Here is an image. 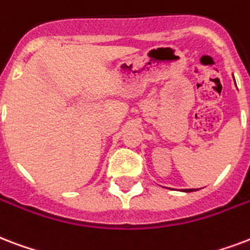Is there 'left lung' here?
<instances>
[{
	"label": "left lung",
	"instance_id": "1",
	"mask_svg": "<svg viewBox=\"0 0 250 250\" xmlns=\"http://www.w3.org/2000/svg\"><path fill=\"white\" fill-rule=\"evenodd\" d=\"M181 191H184V193H190V191H195L194 188H184V190H181Z\"/></svg>",
	"mask_w": 250,
	"mask_h": 250
}]
</instances>
